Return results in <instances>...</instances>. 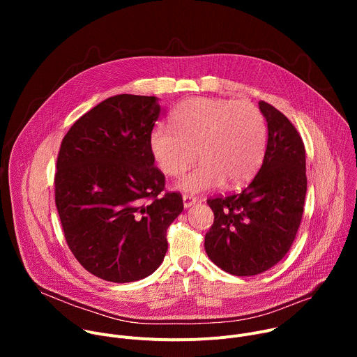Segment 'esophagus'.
I'll use <instances>...</instances> for the list:
<instances>
[{"instance_id": "obj_1", "label": "esophagus", "mask_w": 357, "mask_h": 357, "mask_svg": "<svg viewBox=\"0 0 357 357\" xmlns=\"http://www.w3.org/2000/svg\"><path fill=\"white\" fill-rule=\"evenodd\" d=\"M182 199H183V206L185 208H190L192 205H195V203L197 202V197L195 195H189V193H185L182 196Z\"/></svg>"}]
</instances>
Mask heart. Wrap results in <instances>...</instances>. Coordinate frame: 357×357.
Instances as JSON below:
<instances>
[{
	"label": "heart",
	"instance_id": "b5f03b06",
	"mask_svg": "<svg viewBox=\"0 0 357 357\" xmlns=\"http://www.w3.org/2000/svg\"><path fill=\"white\" fill-rule=\"evenodd\" d=\"M172 128L157 126L149 149L167 176H179L196 160L200 165L176 182L185 192H202L225 182L237 188L259 169L266 149L267 124L248 100L197 97L179 105Z\"/></svg>",
	"mask_w": 357,
	"mask_h": 357
}]
</instances>
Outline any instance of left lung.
Instances as JSON below:
<instances>
[{
    "instance_id": "8db88e82",
    "label": "left lung",
    "mask_w": 357,
    "mask_h": 357,
    "mask_svg": "<svg viewBox=\"0 0 357 357\" xmlns=\"http://www.w3.org/2000/svg\"><path fill=\"white\" fill-rule=\"evenodd\" d=\"M268 139L263 165L238 193L209 197L215 220L205 236L208 257L223 271L250 277L284 259L299 229L305 195L303 141L275 107L260 101Z\"/></svg>"
}]
</instances>
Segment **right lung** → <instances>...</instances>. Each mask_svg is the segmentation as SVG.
Masks as SVG:
<instances>
[{"label":"right lung","mask_w":357,"mask_h":357,"mask_svg":"<svg viewBox=\"0 0 357 357\" xmlns=\"http://www.w3.org/2000/svg\"><path fill=\"white\" fill-rule=\"evenodd\" d=\"M161 113L154 96L117 94L83 114L62 139L55 203L65 240L90 274L112 282L148 277L168 250L183 211L165 190L149 135Z\"/></svg>","instance_id":"1"}]
</instances>
